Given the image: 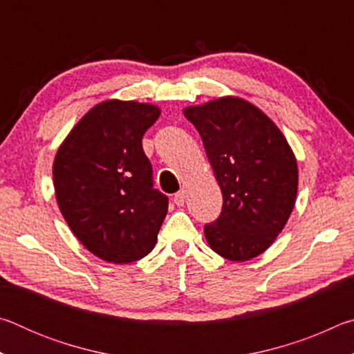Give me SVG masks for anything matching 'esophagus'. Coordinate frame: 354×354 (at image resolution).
Here are the masks:
<instances>
[{"label":"esophagus","instance_id":"1","mask_svg":"<svg viewBox=\"0 0 354 354\" xmlns=\"http://www.w3.org/2000/svg\"><path fill=\"white\" fill-rule=\"evenodd\" d=\"M185 198H187V192L181 190V192H178V194L175 195V198H173V201H175L178 206H184Z\"/></svg>","mask_w":354,"mask_h":354}]
</instances>
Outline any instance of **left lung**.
Masks as SVG:
<instances>
[{"label":"left lung","mask_w":354,"mask_h":354,"mask_svg":"<svg viewBox=\"0 0 354 354\" xmlns=\"http://www.w3.org/2000/svg\"><path fill=\"white\" fill-rule=\"evenodd\" d=\"M184 115L200 133L223 194L220 215L205 225L209 247L230 261L253 259L290 217L295 156L277 124L245 100L218 98L185 107Z\"/></svg>","instance_id":"left-lung-1"}]
</instances>
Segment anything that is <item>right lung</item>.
<instances>
[{
  "instance_id": "obj_1",
  "label": "right lung",
  "mask_w": 354,
  "mask_h": 354,
  "mask_svg": "<svg viewBox=\"0 0 354 354\" xmlns=\"http://www.w3.org/2000/svg\"><path fill=\"white\" fill-rule=\"evenodd\" d=\"M156 106L111 100L92 107L57 149L53 179L59 209L91 253L128 263L154 248L169 196L154 189L143 134Z\"/></svg>"
}]
</instances>
